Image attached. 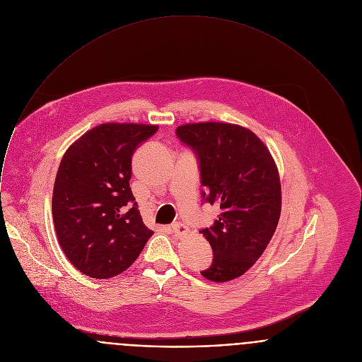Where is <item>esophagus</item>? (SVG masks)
Instances as JSON below:
<instances>
[{"label": "esophagus", "mask_w": 362, "mask_h": 362, "mask_svg": "<svg viewBox=\"0 0 362 362\" xmlns=\"http://www.w3.org/2000/svg\"><path fill=\"white\" fill-rule=\"evenodd\" d=\"M171 232L177 236V238H184V236H187L188 235V228L185 226V225H182V223H174L173 226H171Z\"/></svg>", "instance_id": "esophagus-1"}]
</instances>
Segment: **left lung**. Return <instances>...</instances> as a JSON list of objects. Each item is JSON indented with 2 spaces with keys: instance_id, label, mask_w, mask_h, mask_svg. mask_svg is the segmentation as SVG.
<instances>
[{
  "instance_id": "left-lung-1",
  "label": "left lung",
  "mask_w": 362,
  "mask_h": 362,
  "mask_svg": "<svg viewBox=\"0 0 362 362\" xmlns=\"http://www.w3.org/2000/svg\"><path fill=\"white\" fill-rule=\"evenodd\" d=\"M178 139L198 157L202 198L221 206L218 221L201 233L214 261L201 274L214 282L243 275L261 257L281 215V182L275 161L250 129L223 122L178 126Z\"/></svg>"
}]
</instances>
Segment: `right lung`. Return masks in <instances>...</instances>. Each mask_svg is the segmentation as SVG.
Listing matches in <instances>:
<instances>
[{
  "instance_id": "1",
  "label": "right lung",
  "mask_w": 362,
  "mask_h": 362,
  "mask_svg": "<svg viewBox=\"0 0 362 362\" xmlns=\"http://www.w3.org/2000/svg\"><path fill=\"white\" fill-rule=\"evenodd\" d=\"M157 124L103 123L64 153L52 198L56 235L83 274L107 279L127 269L153 236L129 187L136 147Z\"/></svg>"
}]
</instances>
